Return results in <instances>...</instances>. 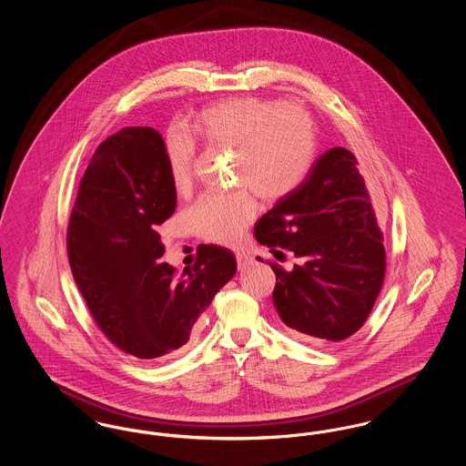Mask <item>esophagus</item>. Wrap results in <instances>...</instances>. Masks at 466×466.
Segmentation results:
<instances>
[{
	"label": "esophagus",
	"instance_id": "obj_1",
	"mask_svg": "<svg viewBox=\"0 0 466 466\" xmlns=\"http://www.w3.org/2000/svg\"><path fill=\"white\" fill-rule=\"evenodd\" d=\"M236 260H238V267H239V268H246L249 264H253L251 255L246 253V251H238V253H236Z\"/></svg>",
	"mask_w": 466,
	"mask_h": 466
}]
</instances>
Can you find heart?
Instances as JSON below:
<instances>
[{"label": "heart", "mask_w": 466, "mask_h": 466, "mask_svg": "<svg viewBox=\"0 0 466 466\" xmlns=\"http://www.w3.org/2000/svg\"><path fill=\"white\" fill-rule=\"evenodd\" d=\"M188 131L211 148L236 150L234 179L251 187L262 199L291 196L316 160V129L309 113L260 97H236L194 115ZM196 141L173 133L166 145L171 183L179 194L192 185ZM257 200L246 188L208 194L192 209V223L208 241L234 244L257 215Z\"/></svg>", "instance_id": "heart-1"}]
</instances>
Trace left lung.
<instances>
[{
    "instance_id": "left-lung-1",
    "label": "left lung",
    "mask_w": 466,
    "mask_h": 466,
    "mask_svg": "<svg viewBox=\"0 0 466 466\" xmlns=\"http://www.w3.org/2000/svg\"><path fill=\"white\" fill-rule=\"evenodd\" d=\"M356 157L337 147L316 160L306 181L267 211L255 238L276 258L302 260L276 274L274 308L302 340L339 342L367 321L384 283L386 251ZM260 260V258H258Z\"/></svg>"
}]
</instances>
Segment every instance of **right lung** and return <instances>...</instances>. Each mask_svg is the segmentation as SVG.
<instances>
[{
    "mask_svg": "<svg viewBox=\"0 0 466 466\" xmlns=\"http://www.w3.org/2000/svg\"><path fill=\"white\" fill-rule=\"evenodd\" d=\"M175 209L162 136L124 127L94 152L67 223L69 267L96 325L141 360L183 348L238 268L234 253L215 244H200L187 276L160 262L157 228Z\"/></svg>",
    "mask_w": 466,
    "mask_h": 466,
    "instance_id": "1",
    "label": "right lung"
}]
</instances>
